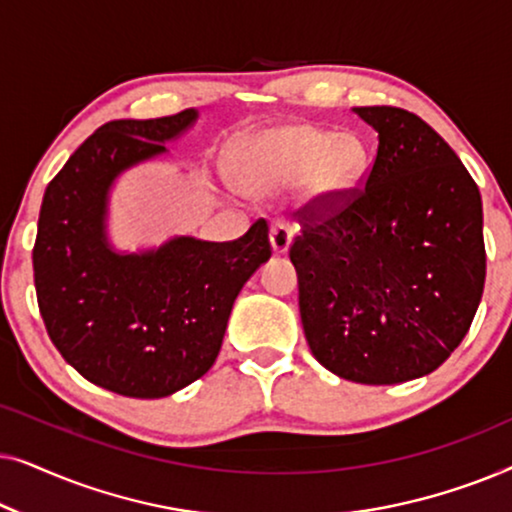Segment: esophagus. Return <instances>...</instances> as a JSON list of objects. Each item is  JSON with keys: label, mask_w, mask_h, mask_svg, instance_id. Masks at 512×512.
Masks as SVG:
<instances>
[{"label": "esophagus", "mask_w": 512, "mask_h": 512, "mask_svg": "<svg viewBox=\"0 0 512 512\" xmlns=\"http://www.w3.org/2000/svg\"><path fill=\"white\" fill-rule=\"evenodd\" d=\"M291 240H293V228L289 221L284 219H277L275 223L270 226V244H272V251L275 254H286L291 247Z\"/></svg>", "instance_id": "obj_1"}]
</instances>
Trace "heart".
I'll return each mask as SVG.
<instances>
[{"mask_svg":"<svg viewBox=\"0 0 512 512\" xmlns=\"http://www.w3.org/2000/svg\"><path fill=\"white\" fill-rule=\"evenodd\" d=\"M366 170V146L356 135H333L310 123H284L244 139L233 177L244 193L265 198L303 184L314 200L347 198Z\"/></svg>","mask_w":512,"mask_h":512,"instance_id":"b5f03b06","label":"heart"}]
</instances>
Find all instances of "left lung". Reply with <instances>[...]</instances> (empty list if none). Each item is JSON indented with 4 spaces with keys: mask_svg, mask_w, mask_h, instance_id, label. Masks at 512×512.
<instances>
[{
    "mask_svg": "<svg viewBox=\"0 0 512 512\" xmlns=\"http://www.w3.org/2000/svg\"><path fill=\"white\" fill-rule=\"evenodd\" d=\"M377 132L363 188L300 214L289 256L314 359L342 380L429 375L485 289L480 191L450 144L398 107H354Z\"/></svg>",
    "mask_w": 512,
    "mask_h": 512,
    "instance_id": "8db88e82",
    "label": "left lung"
}]
</instances>
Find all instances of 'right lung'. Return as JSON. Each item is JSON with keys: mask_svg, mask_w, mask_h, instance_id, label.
I'll return each mask as SVG.
<instances>
[{"mask_svg": "<svg viewBox=\"0 0 512 512\" xmlns=\"http://www.w3.org/2000/svg\"><path fill=\"white\" fill-rule=\"evenodd\" d=\"M198 111L97 128L44 193L32 251L39 312L53 345L88 382L130 398H163L214 366L230 310L270 258L268 223L240 240L172 237L118 254L107 237L109 191L132 165L167 153Z\"/></svg>", "mask_w": 512, "mask_h": 512, "instance_id": "right-lung-1", "label": "right lung"}]
</instances>
